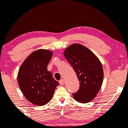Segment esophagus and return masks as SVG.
Wrapping results in <instances>:
<instances>
[{"mask_svg": "<svg viewBox=\"0 0 128 128\" xmlns=\"http://www.w3.org/2000/svg\"><path fill=\"white\" fill-rule=\"evenodd\" d=\"M59 83H60V84L61 85V86H62V85H64V79H61V80H60L59 81Z\"/></svg>", "mask_w": 128, "mask_h": 128, "instance_id": "1", "label": "esophagus"}]
</instances>
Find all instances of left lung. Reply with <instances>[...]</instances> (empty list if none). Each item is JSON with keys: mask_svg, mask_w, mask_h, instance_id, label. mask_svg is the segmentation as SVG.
I'll return each mask as SVG.
<instances>
[{"mask_svg": "<svg viewBox=\"0 0 128 128\" xmlns=\"http://www.w3.org/2000/svg\"><path fill=\"white\" fill-rule=\"evenodd\" d=\"M64 55L76 73L79 89L73 94L77 102L86 104L95 98L102 86L104 70L97 56L84 46L74 43L65 49Z\"/></svg>", "mask_w": 128, "mask_h": 128, "instance_id": "8db88e82", "label": "left lung"}]
</instances>
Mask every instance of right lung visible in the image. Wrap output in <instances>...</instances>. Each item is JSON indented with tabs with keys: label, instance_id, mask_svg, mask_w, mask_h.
I'll list each match as a JSON object with an SVG mask.
<instances>
[{
	"label": "right lung",
	"instance_id": "obj_1",
	"mask_svg": "<svg viewBox=\"0 0 128 128\" xmlns=\"http://www.w3.org/2000/svg\"><path fill=\"white\" fill-rule=\"evenodd\" d=\"M52 55L49 50H36L24 60L18 70L19 87L26 99L34 105L42 106L48 104L59 85L48 70Z\"/></svg>",
	"mask_w": 128,
	"mask_h": 128
}]
</instances>
